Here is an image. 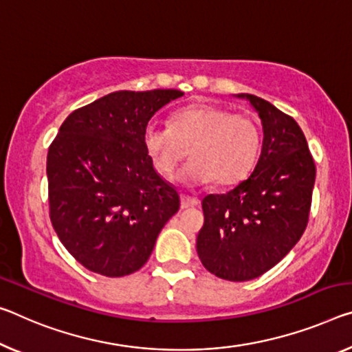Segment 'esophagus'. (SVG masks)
<instances>
[{
	"mask_svg": "<svg viewBox=\"0 0 352 352\" xmlns=\"http://www.w3.org/2000/svg\"><path fill=\"white\" fill-rule=\"evenodd\" d=\"M200 202L197 199L194 197H188V196H182V208L186 210V208H194V206H197Z\"/></svg>",
	"mask_w": 352,
	"mask_h": 352,
	"instance_id": "1",
	"label": "esophagus"
}]
</instances>
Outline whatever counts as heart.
Returning a JSON list of instances; mask_svg holds the SVG:
<instances>
[{"instance_id":"heart-1","label":"heart","mask_w":352,"mask_h":352,"mask_svg":"<svg viewBox=\"0 0 352 352\" xmlns=\"http://www.w3.org/2000/svg\"><path fill=\"white\" fill-rule=\"evenodd\" d=\"M142 146L158 174L166 178L175 175L191 148L194 160L183 170V180L196 185L214 180L221 186H230L254 170L261 130L249 114L196 104L177 111L170 125H146Z\"/></svg>"}]
</instances>
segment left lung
<instances>
[{"mask_svg":"<svg viewBox=\"0 0 352 352\" xmlns=\"http://www.w3.org/2000/svg\"><path fill=\"white\" fill-rule=\"evenodd\" d=\"M239 97H246L261 119V155L249 178L202 200L205 221L197 235L202 265L232 282L265 274L294 248L309 222L316 175L296 120L263 98Z\"/></svg>","mask_w":352,"mask_h":352,"instance_id":"left-lung-1","label":"left lung"}]
</instances>
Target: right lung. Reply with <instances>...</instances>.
Masks as SVG:
<instances>
[{
  "mask_svg": "<svg viewBox=\"0 0 352 352\" xmlns=\"http://www.w3.org/2000/svg\"><path fill=\"white\" fill-rule=\"evenodd\" d=\"M177 89L108 94L75 109L48 148L50 219L76 261L106 277L146 265L161 228L180 208L174 186L142 146L152 116Z\"/></svg>",
  "mask_w": 352,
  "mask_h": 352,
  "instance_id": "obj_1",
  "label": "right lung"
}]
</instances>
